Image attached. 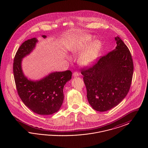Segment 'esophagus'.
I'll list each match as a JSON object with an SVG mask.
<instances>
[{"label": "esophagus", "mask_w": 148, "mask_h": 148, "mask_svg": "<svg viewBox=\"0 0 148 148\" xmlns=\"http://www.w3.org/2000/svg\"><path fill=\"white\" fill-rule=\"evenodd\" d=\"M79 73H77V71H75V72H74L73 73V77H78L79 76Z\"/></svg>", "instance_id": "1"}]
</instances>
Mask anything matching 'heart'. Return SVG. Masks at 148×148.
<instances>
[{
    "label": "heart",
    "instance_id": "b5f03b06",
    "mask_svg": "<svg viewBox=\"0 0 148 148\" xmlns=\"http://www.w3.org/2000/svg\"><path fill=\"white\" fill-rule=\"evenodd\" d=\"M92 38L89 34L78 36L72 42L69 50L73 54H77L85 49L78 59V62L82 66H89L94 63L98 56L101 48V42L98 40L92 42Z\"/></svg>",
    "mask_w": 148,
    "mask_h": 148
}]
</instances>
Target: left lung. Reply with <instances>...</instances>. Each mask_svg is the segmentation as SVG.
<instances>
[{
    "label": "left lung",
    "mask_w": 148,
    "mask_h": 148,
    "mask_svg": "<svg viewBox=\"0 0 148 148\" xmlns=\"http://www.w3.org/2000/svg\"><path fill=\"white\" fill-rule=\"evenodd\" d=\"M115 40V49L81 71L89 103L99 112L118 106L127 96L132 81L134 65L131 53L119 37Z\"/></svg>",
    "instance_id": "obj_1"
}]
</instances>
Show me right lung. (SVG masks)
I'll return each instance as SVG.
<instances>
[{
    "label": "right lung",
    "mask_w": 148,
    "mask_h": 148,
    "mask_svg": "<svg viewBox=\"0 0 148 148\" xmlns=\"http://www.w3.org/2000/svg\"><path fill=\"white\" fill-rule=\"evenodd\" d=\"M38 42L35 38L28 39L16 51L13 63L14 80L18 95L29 109L38 114L51 115L57 112L62 106L64 86L71 79L72 73L70 71H56L39 80H29L23 73L21 62L34 49Z\"/></svg>",
    "instance_id": "obj_1"
}]
</instances>
